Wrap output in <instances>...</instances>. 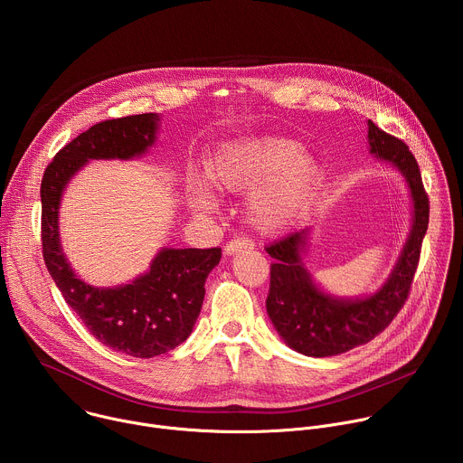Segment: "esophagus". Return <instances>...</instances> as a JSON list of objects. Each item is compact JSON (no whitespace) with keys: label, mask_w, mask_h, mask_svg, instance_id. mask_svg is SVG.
Returning <instances> with one entry per match:
<instances>
[{"label":"esophagus","mask_w":463,"mask_h":463,"mask_svg":"<svg viewBox=\"0 0 463 463\" xmlns=\"http://www.w3.org/2000/svg\"><path fill=\"white\" fill-rule=\"evenodd\" d=\"M254 247V241L245 238V236H238V238H232L231 241H227L225 245V254H234L241 249H252Z\"/></svg>","instance_id":"34e87169"}]
</instances>
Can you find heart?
I'll return each mask as SVG.
<instances>
[{"label": "heart", "mask_w": 463, "mask_h": 463, "mask_svg": "<svg viewBox=\"0 0 463 463\" xmlns=\"http://www.w3.org/2000/svg\"><path fill=\"white\" fill-rule=\"evenodd\" d=\"M209 175L225 192L256 188L247 202L249 222L263 232L293 225L311 205L322 179V166L304 154L298 141L277 136H249L225 143L209 163ZM188 202L200 214L220 207L211 184L188 179Z\"/></svg>", "instance_id": "obj_1"}]
</instances>
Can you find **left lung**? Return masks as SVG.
I'll return each mask as SVG.
<instances>
[{
  "label": "left lung",
  "mask_w": 463,
  "mask_h": 463,
  "mask_svg": "<svg viewBox=\"0 0 463 463\" xmlns=\"http://www.w3.org/2000/svg\"><path fill=\"white\" fill-rule=\"evenodd\" d=\"M368 143L377 159L392 163L405 175L414 205L409 240L384 286L377 293L355 300L335 298L320 291L300 260L306 231L266 247L275 258L266 300L269 318L289 348L309 357L339 355L379 335L405 306L420 263L429 227V197L418 161L402 139L386 134L372 120H368Z\"/></svg>",
  "instance_id": "8db88e82"
}]
</instances>
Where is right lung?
Masks as SVG:
<instances>
[{
    "label": "right lung",
    "mask_w": 463,
    "mask_h": 463,
    "mask_svg": "<svg viewBox=\"0 0 463 463\" xmlns=\"http://www.w3.org/2000/svg\"><path fill=\"white\" fill-rule=\"evenodd\" d=\"M159 115L143 113L102 120L65 145L47 165L42 195V249L49 275L90 334L108 348L150 359L179 346L202 311L205 280L222 249H161L150 271L118 288L80 280L63 256L58 236L60 197L90 159H131L156 141Z\"/></svg>",
    "instance_id": "add662e5"
}]
</instances>
